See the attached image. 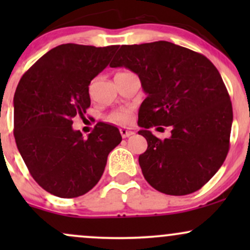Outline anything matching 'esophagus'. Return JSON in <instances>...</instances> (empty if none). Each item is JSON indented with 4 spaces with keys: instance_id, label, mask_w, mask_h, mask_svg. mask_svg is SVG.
Listing matches in <instances>:
<instances>
[{
    "instance_id": "obj_1",
    "label": "esophagus",
    "mask_w": 250,
    "mask_h": 250,
    "mask_svg": "<svg viewBox=\"0 0 250 250\" xmlns=\"http://www.w3.org/2000/svg\"><path fill=\"white\" fill-rule=\"evenodd\" d=\"M120 133H121L123 139H125V137L131 136V135L134 134V131L130 130V129H128V128H121L120 129Z\"/></svg>"
}]
</instances>
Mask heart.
<instances>
[{
  "instance_id": "b5f03b06",
  "label": "heart",
  "mask_w": 250,
  "mask_h": 250,
  "mask_svg": "<svg viewBox=\"0 0 250 250\" xmlns=\"http://www.w3.org/2000/svg\"><path fill=\"white\" fill-rule=\"evenodd\" d=\"M91 90H93V84H90V87H89V91H90V93ZM107 120L109 122L116 123V125H129V123L131 122V120H133V111L129 108L117 109V110L111 111V113L109 114L107 116Z\"/></svg>"
}]
</instances>
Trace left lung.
<instances>
[{
	"mask_svg": "<svg viewBox=\"0 0 250 250\" xmlns=\"http://www.w3.org/2000/svg\"><path fill=\"white\" fill-rule=\"evenodd\" d=\"M111 68L125 67L147 94L139 111L148 148L139 156L151 187L167 195L199 190L216 174L229 150L233 108L219 70L202 54L167 41L121 45ZM166 125L169 139L149 127Z\"/></svg>",
	"mask_w": 250,
	"mask_h": 250,
	"instance_id": "left-lung-1",
	"label": "left lung"
}]
</instances>
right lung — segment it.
I'll return each mask as SVG.
<instances>
[{
	"label": "right lung",
	"mask_w": 250,
	"mask_h": 250,
	"mask_svg": "<svg viewBox=\"0 0 250 250\" xmlns=\"http://www.w3.org/2000/svg\"><path fill=\"white\" fill-rule=\"evenodd\" d=\"M119 45H57L23 74L14 95V136L39 186L63 199L81 196L101 179L108 154L122 141L115 125L99 122L88 139L73 117L90 107V81Z\"/></svg>",
	"instance_id": "obj_1"
}]
</instances>
